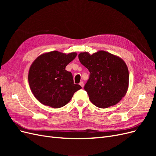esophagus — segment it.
Masks as SVG:
<instances>
[{"instance_id": "1", "label": "esophagus", "mask_w": 156, "mask_h": 156, "mask_svg": "<svg viewBox=\"0 0 156 156\" xmlns=\"http://www.w3.org/2000/svg\"><path fill=\"white\" fill-rule=\"evenodd\" d=\"M79 84H80V85H81V87L82 88H83V87H84V83H83V81H81V82H80Z\"/></svg>"}]
</instances>
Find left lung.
Returning a JSON list of instances; mask_svg holds the SVG:
<instances>
[{
    "label": "left lung",
    "instance_id": "left-lung-1",
    "mask_svg": "<svg viewBox=\"0 0 156 156\" xmlns=\"http://www.w3.org/2000/svg\"><path fill=\"white\" fill-rule=\"evenodd\" d=\"M78 56L90 73L84 86L90 101L102 108L117 104L129 87V72L124 61L105 51L92 55L81 52Z\"/></svg>",
    "mask_w": 156,
    "mask_h": 156
}]
</instances>
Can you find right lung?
<instances>
[{
	"mask_svg": "<svg viewBox=\"0 0 156 156\" xmlns=\"http://www.w3.org/2000/svg\"><path fill=\"white\" fill-rule=\"evenodd\" d=\"M77 53L68 54L53 51L37 57L29 71V83L34 97L43 105L60 108L66 105L74 93L81 89L73 83L66 66L76 57Z\"/></svg>",
	"mask_w": 156,
	"mask_h": 156,
	"instance_id": "obj_1",
	"label": "right lung"
}]
</instances>
